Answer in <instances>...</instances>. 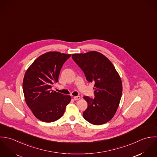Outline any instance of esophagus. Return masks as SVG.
<instances>
[{
	"mask_svg": "<svg viewBox=\"0 0 157 157\" xmlns=\"http://www.w3.org/2000/svg\"><path fill=\"white\" fill-rule=\"evenodd\" d=\"M80 98H81V97H80L79 96H74V97H73V99H74L75 101H76V100H79Z\"/></svg>",
	"mask_w": 157,
	"mask_h": 157,
	"instance_id": "obj_1",
	"label": "esophagus"
}]
</instances>
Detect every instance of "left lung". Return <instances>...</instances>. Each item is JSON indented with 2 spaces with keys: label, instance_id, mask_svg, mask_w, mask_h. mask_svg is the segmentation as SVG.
Returning a JSON list of instances; mask_svg holds the SVG:
<instances>
[{
  "label": "left lung",
  "instance_id": "8db88e82",
  "mask_svg": "<svg viewBox=\"0 0 157 157\" xmlns=\"http://www.w3.org/2000/svg\"><path fill=\"white\" fill-rule=\"evenodd\" d=\"M71 57L87 81L94 83V97L84 96L88 107L83 117L94 125L105 124L113 117L118 107L123 91L121 79L113 65L99 52L73 54Z\"/></svg>",
  "mask_w": 157,
  "mask_h": 157
}]
</instances>
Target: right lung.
<instances>
[{"label": "right lung", "instance_id": "right-lung-1", "mask_svg": "<svg viewBox=\"0 0 157 157\" xmlns=\"http://www.w3.org/2000/svg\"><path fill=\"white\" fill-rule=\"evenodd\" d=\"M71 56L59 52H48L36 59L27 70L23 91L27 105L33 115L43 122L59 120L64 113L71 96L52 90L58 82L61 69Z\"/></svg>", "mask_w": 157, "mask_h": 157}]
</instances>
